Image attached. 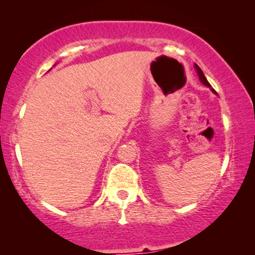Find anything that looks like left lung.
<instances>
[{
	"label": "left lung",
	"mask_w": 255,
	"mask_h": 255,
	"mask_svg": "<svg viewBox=\"0 0 255 255\" xmlns=\"http://www.w3.org/2000/svg\"><path fill=\"white\" fill-rule=\"evenodd\" d=\"M195 67H196V71H197V74H198V76H200V80H201V82L203 83V85H205L207 87H211L210 86V83L208 82V80L205 79V76H204V74H203V72H202V69L198 67L197 65H195ZM212 92H215L214 89H212ZM216 93V92H215Z\"/></svg>",
	"instance_id": "8db88e82"
}]
</instances>
